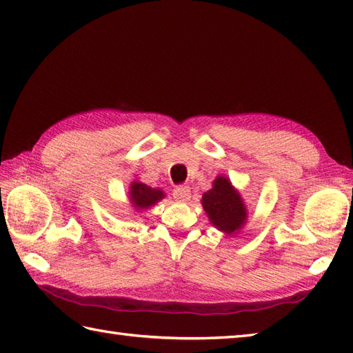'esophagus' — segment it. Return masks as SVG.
Here are the masks:
<instances>
[{"instance_id":"34e87169","label":"esophagus","mask_w":353,"mask_h":353,"mask_svg":"<svg viewBox=\"0 0 353 353\" xmlns=\"http://www.w3.org/2000/svg\"><path fill=\"white\" fill-rule=\"evenodd\" d=\"M172 196H174V199L177 201L190 200V197H191V188H190V186H186V185H179V186H176V188H174V192H172Z\"/></svg>"}]
</instances>
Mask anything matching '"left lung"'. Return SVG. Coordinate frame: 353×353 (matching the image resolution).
Segmentation results:
<instances>
[{
	"label": "left lung",
	"mask_w": 353,
	"mask_h": 353,
	"mask_svg": "<svg viewBox=\"0 0 353 353\" xmlns=\"http://www.w3.org/2000/svg\"><path fill=\"white\" fill-rule=\"evenodd\" d=\"M201 205L209 221L224 234H236L245 224L247 208L228 177L215 179L212 188L201 197Z\"/></svg>",
	"instance_id": "left-lung-1"
}]
</instances>
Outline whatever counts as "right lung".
<instances>
[{
    "mask_svg": "<svg viewBox=\"0 0 353 353\" xmlns=\"http://www.w3.org/2000/svg\"><path fill=\"white\" fill-rule=\"evenodd\" d=\"M129 196L132 206L137 209V211H141V209H148L150 206L156 205L157 201L165 197V194L163 191L152 188V186H147L145 183L133 182L130 185Z\"/></svg>",
    "mask_w": 353,
    "mask_h": 353,
    "instance_id": "right-lung-1",
    "label": "right lung"
}]
</instances>
